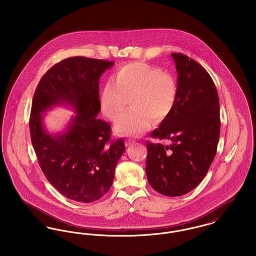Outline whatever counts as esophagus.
I'll list each match as a JSON object with an SVG mask.
<instances>
[{
  "label": "esophagus",
  "instance_id": "esophagus-1",
  "mask_svg": "<svg viewBox=\"0 0 256 256\" xmlns=\"http://www.w3.org/2000/svg\"><path fill=\"white\" fill-rule=\"evenodd\" d=\"M126 146H128V147H130V146H134V145L136 144V141H134V140L130 139V140H126Z\"/></svg>",
  "mask_w": 256,
  "mask_h": 256
}]
</instances>
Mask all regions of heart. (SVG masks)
<instances>
[{
    "label": "heart",
    "instance_id": "b5f03b06",
    "mask_svg": "<svg viewBox=\"0 0 256 256\" xmlns=\"http://www.w3.org/2000/svg\"><path fill=\"white\" fill-rule=\"evenodd\" d=\"M176 80L160 68L142 62H130L119 68L104 86L100 104L110 120H118L127 98H132L130 112L116 124L122 136H140L150 128L152 120L160 122L171 114L177 102Z\"/></svg>",
    "mask_w": 256,
    "mask_h": 256
}]
</instances>
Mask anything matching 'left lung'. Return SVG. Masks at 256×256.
I'll list each match as a JSON object with an SVG mask.
<instances>
[{"label": "left lung", "mask_w": 256, "mask_h": 256, "mask_svg": "<svg viewBox=\"0 0 256 256\" xmlns=\"http://www.w3.org/2000/svg\"><path fill=\"white\" fill-rule=\"evenodd\" d=\"M178 74L177 102L150 136L171 144L147 142L146 175L160 194L180 196L206 176L216 156L220 132V100L212 79L197 62L171 54Z\"/></svg>", "instance_id": "8db88e82"}]
</instances>
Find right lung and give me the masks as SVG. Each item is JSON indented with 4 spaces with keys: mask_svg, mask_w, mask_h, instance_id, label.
Masks as SVG:
<instances>
[{
    "mask_svg": "<svg viewBox=\"0 0 256 256\" xmlns=\"http://www.w3.org/2000/svg\"><path fill=\"white\" fill-rule=\"evenodd\" d=\"M113 62L70 57L53 66L40 79L32 104V144L48 182L77 202L98 200L110 190L115 168L126 150L124 140H110L111 126L98 119L100 76ZM74 108L66 128L50 134L44 112L55 106Z\"/></svg>",
    "mask_w": 256,
    "mask_h": 256,
    "instance_id": "right-lung-1",
    "label": "right lung"
}]
</instances>
